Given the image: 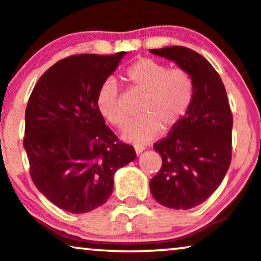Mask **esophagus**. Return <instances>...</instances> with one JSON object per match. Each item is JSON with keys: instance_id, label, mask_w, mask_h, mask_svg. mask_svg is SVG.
Instances as JSON below:
<instances>
[{"instance_id": "1", "label": "esophagus", "mask_w": 261, "mask_h": 261, "mask_svg": "<svg viewBox=\"0 0 261 261\" xmlns=\"http://www.w3.org/2000/svg\"><path fill=\"white\" fill-rule=\"evenodd\" d=\"M134 149H136L137 154H140V152H143L144 150H145V146L140 145V144H136V145H134Z\"/></svg>"}]
</instances>
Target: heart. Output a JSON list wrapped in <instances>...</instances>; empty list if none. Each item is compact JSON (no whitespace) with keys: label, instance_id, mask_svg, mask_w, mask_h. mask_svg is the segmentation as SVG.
Listing matches in <instances>:
<instances>
[{"label":"heart","instance_id":"heart-1","mask_svg":"<svg viewBox=\"0 0 261 261\" xmlns=\"http://www.w3.org/2000/svg\"><path fill=\"white\" fill-rule=\"evenodd\" d=\"M124 76L133 90L140 91V117L134 119L123 132L125 140L145 143L158 136L161 128L172 129L191 109L195 83L185 68H170L167 64L150 58H139L125 69ZM101 115L117 128L127 124L129 115L125 109L117 82L109 79L97 94Z\"/></svg>","mask_w":261,"mask_h":261}]
</instances>
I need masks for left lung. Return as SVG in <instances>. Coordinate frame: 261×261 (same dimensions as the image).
Segmentation results:
<instances>
[{
	"instance_id": "obj_1",
	"label": "left lung",
	"mask_w": 261,
	"mask_h": 261,
	"mask_svg": "<svg viewBox=\"0 0 261 261\" xmlns=\"http://www.w3.org/2000/svg\"><path fill=\"white\" fill-rule=\"evenodd\" d=\"M150 52L174 61L195 83L191 109L166 138L154 144L162 165L150 180V192L158 203L188 210L204 203L227 173L233 117L225 85L206 58L185 46Z\"/></svg>"
}]
</instances>
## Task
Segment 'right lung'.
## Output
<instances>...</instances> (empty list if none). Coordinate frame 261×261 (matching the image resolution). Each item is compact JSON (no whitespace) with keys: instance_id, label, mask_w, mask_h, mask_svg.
I'll use <instances>...</instances> for the list:
<instances>
[{"instance_id":"obj_1","label":"right lung","mask_w":261,"mask_h":261,"mask_svg":"<svg viewBox=\"0 0 261 261\" xmlns=\"http://www.w3.org/2000/svg\"><path fill=\"white\" fill-rule=\"evenodd\" d=\"M125 54L62 58L30 94L23 140L30 177L52 204L68 213H88L106 203L113 174L137 158L97 107L101 85Z\"/></svg>"}]
</instances>
